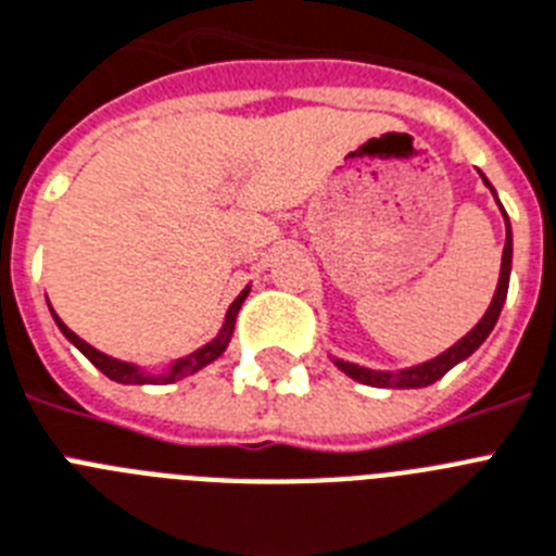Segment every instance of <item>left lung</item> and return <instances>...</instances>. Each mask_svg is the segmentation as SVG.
Wrapping results in <instances>:
<instances>
[{
    "label": "left lung",
    "instance_id": "obj_1",
    "mask_svg": "<svg viewBox=\"0 0 556 556\" xmlns=\"http://www.w3.org/2000/svg\"><path fill=\"white\" fill-rule=\"evenodd\" d=\"M485 181V178H483ZM489 185V181H485ZM506 215V213H503ZM508 273H511V227H508V218H506V247H503V264H500V281H497V292L492 298V306L485 309L483 320L471 329L463 341H457L452 350H446L440 357L429 361V364H420L415 369H406V371H397V375H389V371H369L364 366H355V364H346V361H334L338 369L346 371L350 378H355L357 383H366V387H383V389H420V387H429L434 380H440L446 375L452 366H457L460 361L471 355V352L480 346V343L489 338V332L494 329L500 318V309L506 304V292H508Z\"/></svg>",
    "mask_w": 556,
    "mask_h": 556
}]
</instances>
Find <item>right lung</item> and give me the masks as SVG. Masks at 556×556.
<instances>
[{"mask_svg": "<svg viewBox=\"0 0 556 556\" xmlns=\"http://www.w3.org/2000/svg\"><path fill=\"white\" fill-rule=\"evenodd\" d=\"M247 292H250V289H244V292H241V295H238L236 301H232V306H229V309H227V324H224L222 334H218V338H215L213 343H206V346H201L199 352H192V355H187V357H181V361H176V366H173V369H169V375H164V378H147V375H141V371L136 369V366H132V364H124V361H116V357H108V355H104V352L93 350L90 343L81 341L79 334L71 332V329L64 327L62 320H59V315H53V318H56V324H59V329H62V332H64V338H67V341H71L73 346H76V350H79L81 355H85L87 361H90V364L96 366V369H102L110 380H116V383H155V380H164V383H169V380L187 378V375H192V371H199L201 366L213 364L215 357H218L224 350H227L229 338H232V329H236V315H238V309H241V304H244ZM50 312H53V309H50Z\"/></svg>", "mask_w": 556, "mask_h": 556, "instance_id": "1", "label": "right lung"}]
</instances>
